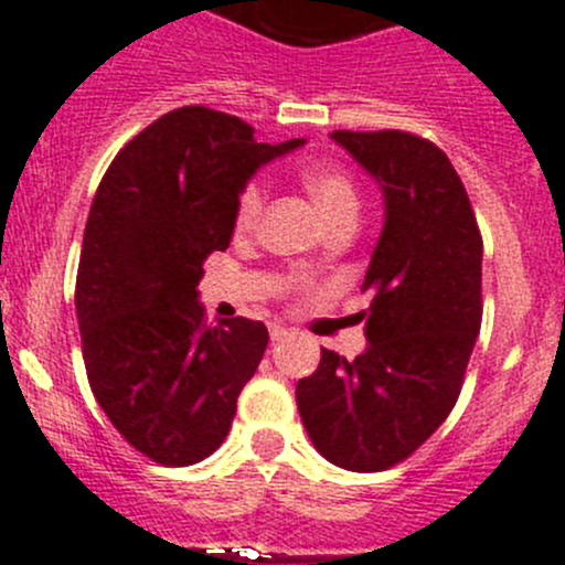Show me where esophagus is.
Here are the masks:
<instances>
[{"label":"esophagus","mask_w":565,"mask_h":565,"mask_svg":"<svg viewBox=\"0 0 565 565\" xmlns=\"http://www.w3.org/2000/svg\"><path fill=\"white\" fill-rule=\"evenodd\" d=\"M271 341H286V338H291V330H288V327H282V324H271Z\"/></svg>","instance_id":"34e87169"}]
</instances>
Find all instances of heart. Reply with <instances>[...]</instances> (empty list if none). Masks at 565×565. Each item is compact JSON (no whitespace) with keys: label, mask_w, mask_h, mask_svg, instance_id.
<instances>
[{"label":"heart","mask_w":565,"mask_h":565,"mask_svg":"<svg viewBox=\"0 0 565 565\" xmlns=\"http://www.w3.org/2000/svg\"><path fill=\"white\" fill-rule=\"evenodd\" d=\"M302 182L310 196L316 199L319 211L324 213L327 222L338 218H358L360 213V193L352 177L338 166H308L302 171ZM263 211H266V185L263 180H249L238 193L235 202V230L249 233L257 227Z\"/></svg>","instance_id":"b5f03b06"}]
</instances>
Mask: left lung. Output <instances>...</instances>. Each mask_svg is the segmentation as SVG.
<instances>
[{"instance_id": "8db88e82", "label": "left lung", "mask_w": 565, "mask_h": 565, "mask_svg": "<svg viewBox=\"0 0 565 565\" xmlns=\"http://www.w3.org/2000/svg\"><path fill=\"white\" fill-rule=\"evenodd\" d=\"M385 199V224L363 291L372 294L366 352L321 349L297 383L313 447L349 471L402 463L458 402L482 321V238L449 158L402 130H335Z\"/></svg>"}]
</instances>
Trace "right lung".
<instances>
[{"mask_svg": "<svg viewBox=\"0 0 565 565\" xmlns=\"http://www.w3.org/2000/svg\"><path fill=\"white\" fill-rule=\"evenodd\" d=\"M302 143H257L238 116L177 107L96 188L74 291L85 372L113 427L154 463H199L227 438L268 330L244 316L207 327L202 263L230 246L249 177Z\"/></svg>", "mask_w": 565, "mask_h": 565, "instance_id": "obj_1", "label": "right lung"}]
</instances>
